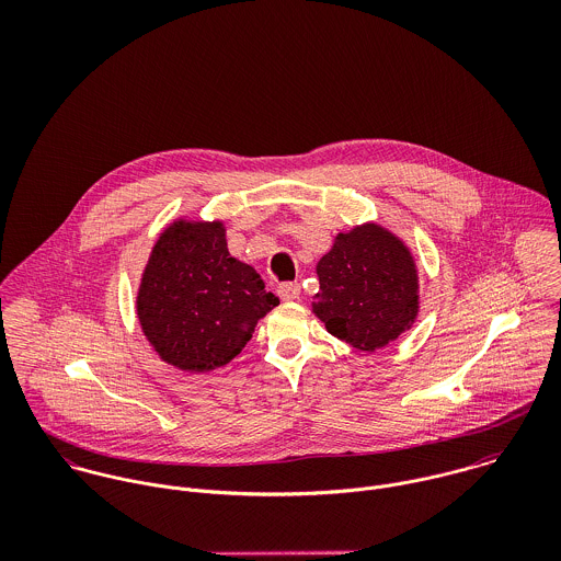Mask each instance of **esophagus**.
Returning a JSON list of instances; mask_svg holds the SVG:
<instances>
[{
	"instance_id": "1",
	"label": "esophagus",
	"mask_w": 561,
	"mask_h": 561,
	"mask_svg": "<svg viewBox=\"0 0 561 561\" xmlns=\"http://www.w3.org/2000/svg\"><path fill=\"white\" fill-rule=\"evenodd\" d=\"M278 296H280L283 300H287V302L298 300V298H300V285H298V283H283V285L278 287Z\"/></svg>"
}]
</instances>
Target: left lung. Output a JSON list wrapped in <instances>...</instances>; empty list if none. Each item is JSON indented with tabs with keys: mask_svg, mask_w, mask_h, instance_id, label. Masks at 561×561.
Instances as JSON below:
<instances>
[{
	"mask_svg": "<svg viewBox=\"0 0 561 561\" xmlns=\"http://www.w3.org/2000/svg\"><path fill=\"white\" fill-rule=\"evenodd\" d=\"M313 313L356 350L396 341L416 318L419 278L410 250L378 225L339 233L318 263Z\"/></svg>",
	"mask_w": 561,
	"mask_h": 561,
	"instance_id": "1",
	"label": "left lung"
}]
</instances>
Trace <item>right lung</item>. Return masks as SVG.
Returning <instances> with one entry per match:
<instances>
[{"mask_svg": "<svg viewBox=\"0 0 561 561\" xmlns=\"http://www.w3.org/2000/svg\"><path fill=\"white\" fill-rule=\"evenodd\" d=\"M278 305L261 276L229 254L222 222H172L138 291V320L161 360L183 371L231 363Z\"/></svg>", "mask_w": 561, "mask_h": 561, "instance_id": "add662e5", "label": "right lung"}]
</instances>
